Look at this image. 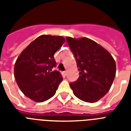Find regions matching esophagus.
I'll return each instance as SVG.
<instances>
[{
    "instance_id": "1",
    "label": "esophagus",
    "mask_w": 131,
    "mask_h": 131,
    "mask_svg": "<svg viewBox=\"0 0 131 131\" xmlns=\"http://www.w3.org/2000/svg\"><path fill=\"white\" fill-rule=\"evenodd\" d=\"M62 75H63L64 77H65L67 75V71H63L62 72Z\"/></svg>"
}]
</instances>
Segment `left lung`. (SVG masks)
<instances>
[{
    "mask_svg": "<svg viewBox=\"0 0 131 131\" xmlns=\"http://www.w3.org/2000/svg\"><path fill=\"white\" fill-rule=\"evenodd\" d=\"M66 39L79 71L78 79L70 83L73 93L85 102H96L111 88L116 76L115 60L108 50L91 39Z\"/></svg>",
    "mask_w": 131,
    "mask_h": 131,
    "instance_id": "left-lung-1",
    "label": "left lung"
}]
</instances>
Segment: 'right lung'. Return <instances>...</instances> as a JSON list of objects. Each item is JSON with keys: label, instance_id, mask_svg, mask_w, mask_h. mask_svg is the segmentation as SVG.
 Segmentation results:
<instances>
[{"label": "right lung", "instance_id": "add662e5", "mask_svg": "<svg viewBox=\"0 0 131 131\" xmlns=\"http://www.w3.org/2000/svg\"><path fill=\"white\" fill-rule=\"evenodd\" d=\"M62 36L41 35L31 41L18 56L14 67L16 82L23 93L36 102L54 96L62 77L54 54L64 43Z\"/></svg>", "mask_w": 131, "mask_h": 131}]
</instances>
